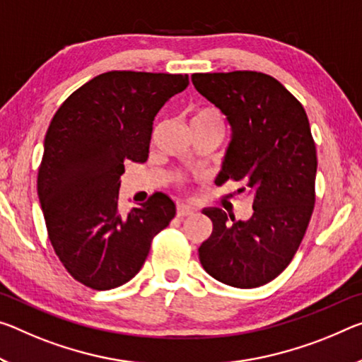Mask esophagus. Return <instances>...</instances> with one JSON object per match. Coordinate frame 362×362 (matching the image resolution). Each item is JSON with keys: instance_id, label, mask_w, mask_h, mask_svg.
Listing matches in <instances>:
<instances>
[{"instance_id": "34e87169", "label": "esophagus", "mask_w": 362, "mask_h": 362, "mask_svg": "<svg viewBox=\"0 0 362 362\" xmlns=\"http://www.w3.org/2000/svg\"><path fill=\"white\" fill-rule=\"evenodd\" d=\"M197 211L190 204H185V203H179L177 204V216L179 217H185V216H192L193 212Z\"/></svg>"}]
</instances>
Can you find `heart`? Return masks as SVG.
<instances>
[{
  "label": "heart",
  "mask_w": 362,
  "mask_h": 362,
  "mask_svg": "<svg viewBox=\"0 0 362 362\" xmlns=\"http://www.w3.org/2000/svg\"><path fill=\"white\" fill-rule=\"evenodd\" d=\"M193 122L211 124V125H217V127H222L221 114L212 107H198L192 116V124Z\"/></svg>",
  "instance_id": "obj_1"
}]
</instances>
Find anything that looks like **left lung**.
<instances>
[{
  "mask_svg": "<svg viewBox=\"0 0 362 362\" xmlns=\"http://www.w3.org/2000/svg\"><path fill=\"white\" fill-rule=\"evenodd\" d=\"M192 82L226 116L230 141L216 183L243 182L253 214L237 221L204 208L211 237L198 248L211 277L237 288L271 282L293 259L314 209L317 156L305 107L262 72L193 74Z\"/></svg>",
  "mask_w": 362,
  "mask_h": 362,
  "instance_id": "1",
  "label": "left lung"
}]
</instances>
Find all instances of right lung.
<instances>
[{
	"mask_svg": "<svg viewBox=\"0 0 362 362\" xmlns=\"http://www.w3.org/2000/svg\"><path fill=\"white\" fill-rule=\"evenodd\" d=\"M187 87V74L105 72L74 91L51 120L38 198L54 253L80 284H127L175 216L164 193L120 214L119 188L124 163L148 159L159 109Z\"/></svg>",
	"mask_w": 362,
	"mask_h": 362,
	"instance_id": "obj_1",
	"label": "right lung"
}]
</instances>
